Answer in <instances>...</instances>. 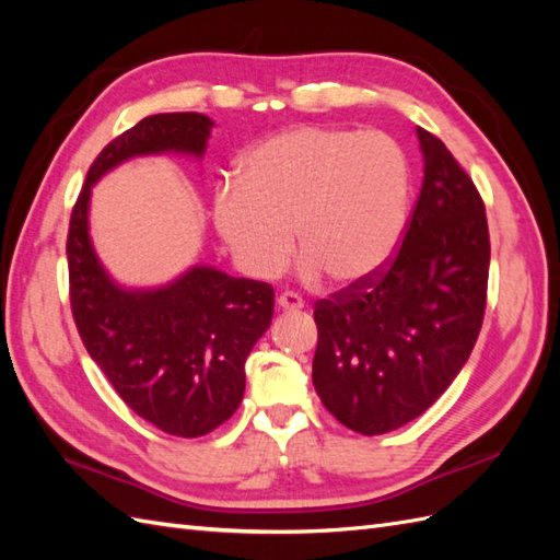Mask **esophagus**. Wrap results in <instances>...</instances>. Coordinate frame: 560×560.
Segmentation results:
<instances>
[{"label": "esophagus", "mask_w": 560, "mask_h": 560, "mask_svg": "<svg viewBox=\"0 0 560 560\" xmlns=\"http://www.w3.org/2000/svg\"><path fill=\"white\" fill-rule=\"evenodd\" d=\"M277 305H279V311L293 313V311H301V307H303L305 303H303V299H301L299 293L287 291V293H281V295H279V299H277Z\"/></svg>", "instance_id": "esophagus-1"}]
</instances>
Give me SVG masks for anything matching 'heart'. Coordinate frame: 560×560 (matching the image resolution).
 <instances>
[{"label": "heart", "mask_w": 560, "mask_h": 560, "mask_svg": "<svg viewBox=\"0 0 560 560\" xmlns=\"http://www.w3.org/2000/svg\"><path fill=\"white\" fill-rule=\"evenodd\" d=\"M409 209V163L383 132L303 125L257 141L211 217L247 273L269 279L295 249L303 277L361 283L395 255Z\"/></svg>", "instance_id": "1"}]
</instances>
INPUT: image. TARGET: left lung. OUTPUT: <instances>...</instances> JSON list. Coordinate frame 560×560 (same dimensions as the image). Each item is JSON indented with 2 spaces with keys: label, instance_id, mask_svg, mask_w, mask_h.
I'll list each match as a JSON object with an SVG mask.
<instances>
[{
  "label": "left lung",
  "instance_id": "8db88e82",
  "mask_svg": "<svg viewBox=\"0 0 560 560\" xmlns=\"http://www.w3.org/2000/svg\"><path fill=\"white\" fill-rule=\"evenodd\" d=\"M416 135L423 185L395 257L315 303V392L361 435L397 431L431 407L467 363L486 313L483 199L443 141L423 127Z\"/></svg>",
  "mask_w": 560,
  "mask_h": 560
}]
</instances>
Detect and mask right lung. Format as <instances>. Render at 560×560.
I'll use <instances>...</instances> for the list:
<instances>
[{
  "label": "right lung",
  "mask_w": 560,
  "mask_h": 560,
  "mask_svg": "<svg viewBox=\"0 0 560 560\" xmlns=\"http://www.w3.org/2000/svg\"><path fill=\"white\" fill-rule=\"evenodd\" d=\"M213 122L199 113L144 117L105 147L71 209L69 301L89 355L141 419L177 438L229 421L245 392V359L273 315V289L213 267H192L159 289L115 283L89 235L91 187L135 156L201 159Z\"/></svg>",
  "instance_id": "right-lung-1"
}]
</instances>
